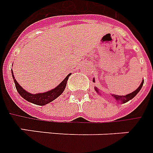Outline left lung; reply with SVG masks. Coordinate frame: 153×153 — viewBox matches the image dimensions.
I'll return each mask as SVG.
<instances>
[{"mask_svg": "<svg viewBox=\"0 0 153 153\" xmlns=\"http://www.w3.org/2000/svg\"><path fill=\"white\" fill-rule=\"evenodd\" d=\"M93 81L95 82V79H94V78L93 79ZM143 85V80L142 81V82H141V84L140 85V86L138 87L137 89H135L134 92H132V93H131V94H127V95H124V96H121V95H116V94H111V96L113 97L114 99V102H117L119 103V104H120V103H122V104H123V103H126L128 101H130L131 99H132L133 97H135V95L140 92V90L141 88H142ZM94 89H95V91L97 92L98 94H100V95L102 94V93H101V92L99 91V89H97V87H95Z\"/></svg>", "mask_w": 153, "mask_h": 153, "instance_id": "1", "label": "left lung"}]
</instances>
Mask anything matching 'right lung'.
<instances>
[{"mask_svg": "<svg viewBox=\"0 0 153 153\" xmlns=\"http://www.w3.org/2000/svg\"><path fill=\"white\" fill-rule=\"evenodd\" d=\"M11 72H12V76L13 81H14V83H15L16 89H17V91L20 96L23 97L24 99L26 100L27 102H30L33 103V104H35V105H45L48 103L51 102L52 101L57 98V97L60 96L63 92L64 91L65 89V87H66V85H67L68 79L69 77V76L71 74H68V75L64 78L63 81H61L60 83L58 85L55 87L54 89H51L49 91H47L45 93H39V94H30L24 89L22 86L18 83V81H16L15 77H14V75L13 73V70H11Z\"/></svg>", "mask_w": 153, "mask_h": 153, "instance_id": "right-lung-1", "label": "right lung"}]
</instances>
